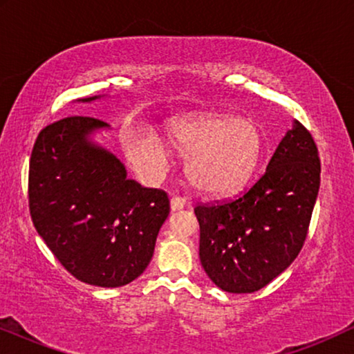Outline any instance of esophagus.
<instances>
[{
    "instance_id": "1",
    "label": "esophagus",
    "mask_w": 354,
    "mask_h": 354,
    "mask_svg": "<svg viewBox=\"0 0 354 354\" xmlns=\"http://www.w3.org/2000/svg\"><path fill=\"white\" fill-rule=\"evenodd\" d=\"M185 207V200L180 196H172L171 198V209L172 211H180Z\"/></svg>"
}]
</instances>
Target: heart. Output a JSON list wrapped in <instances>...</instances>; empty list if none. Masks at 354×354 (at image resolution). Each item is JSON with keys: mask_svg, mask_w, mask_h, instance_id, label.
Returning <instances> with one entry per match:
<instances>
[{"mask_svg": "<svg viewBox=\"0 0 354 354\" xmlns=\"http://www.w3.org/2000/svg\"><path fill=\"white\" fill-rule=\"evenodd\" d=\"M169 138L188 156L187 176L193 187L222 195L240 187L258 166L264 140L258 124L232 115H211L169 127ZM166 151L149 140L148 162L154 171L166 167Z\"/></svg>", "mask_w": 354, "mask_h": 354, "instance_id": "heart-1", "label": "heart"}]
</instances>
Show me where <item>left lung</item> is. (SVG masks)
<instances>
[{"instance_id": "obj_1", "label": "left lung", "mask_w": 354, "mask_h": 354, "mask_svg": "<svg viewBox=\"0 0 354 354\" xmlns=\"http://www.w3.org/2000/svg\"><path fill=\"white\" fill-rule=\"evenodd\" d=\"M319 185L317 147L306 127L293 120L248 190L195 207L207 277L229 293H253L272 282L303 248Z\"/></svg>"}]
</instances>
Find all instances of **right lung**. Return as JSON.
I'll return each mask as SVG.
<instances>
[{
	"instance_id": "obj_1",
	"label": "right lung",
	"mask_w": 354,
	"mask_h": 354,
	"mask_svg": "<svg viewBox=\"0 0 354 354\" xmlns=\"http://www.w3.org/2000/svg\"><path fill=\"white\" fill-rule=\"evenodd\" d=\"M108 127L72 115L38 133L28 167V207L38 235L75 279L114 288L147 269L169 216V198L127 178L124 164L91 140Z\"/></svg>"
}]
</instances>
